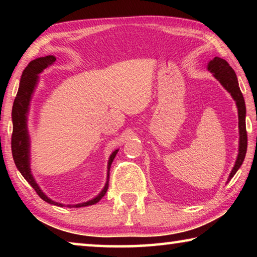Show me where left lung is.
Masks as SVG:
<instances>
[{
    "label": "left lung",
    "instance_id": "obj_1",
    "mask_svg": "<svg viewBox=\"0 0 257 257\" xmlns=\"http://www.w3.org/2000/svg\"><path fill=\"white\" fill-rule=\"evenodd\" d=\"M207 69L212 73H214V77L221 82V85H222L230 94H231V96L234 101H236L237 107H238L239 135H240V138H239V153H238L236 164H234L232 171H231V173H230V176L228 178V181H229V180H231V178L236 175L238 169L240 168V165L242 164L243 160H245V155H246V151H247L245 99H243V96L240 92V88H239L236 72H234L233 69L229 66V63L227 62V61L215 56L214 59L210 61V63H208V66H207Z\"/></svg>",
    "mask_w": 257,
    "mask_h": 257
}]
</instances>
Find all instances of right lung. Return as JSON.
Listing matches in <instances>:
<instances>
[{"instance_id":"right-lung-1","label":"right lung","mask_w":257,"mask_h":257,"mask_svg":"<svg viewBox=\"0 0 257 257\" xmlns=\"http://www.w3.org/2000/svg\"><path fill=\"white\" fill-rule=\"evenodd\" d=\"M55 58L53 55H47L44 58H38L36 60L30 61L29 64L25 68L20 79V85L18 93L14 102V107H12V122H14V129H12V137H11V150H12V156H14L15 163L20 171L21 175L26 180L29 182V185L33 187L36 191L38 196H40L43 201H45L50 204H54L58 206H64L63 204L56 203L52 201L40 189V187L35 182L34 178L32 176L29 168V137L27 132V112L29 106V101L32 97V94L34 92L35 86L37 82V76L41 73L45 68H47L51 64L55 62ZM118 150L113 152L112 155L108 160L107 171H110V167L114 160ZM108 179V173H107ZM108 187V182L106 181V185L104 189L101 191L98 196L89 202L82 203V204H76V205H68L69 207H81V206H88L93 205V204L97 203L104 195H105Z\"/></svg>"}]
</instances>
